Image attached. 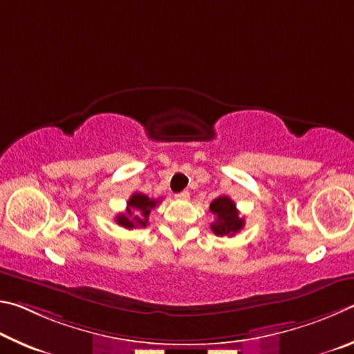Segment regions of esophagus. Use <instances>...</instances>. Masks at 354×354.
Segmentation results:
<instances>
[{
	"label": "esophagus",
	"instance_id": "esophagus-1",
	"mask_svg": "<svg viewBox=\"0 0 354 354\" xmlns=\"http://www.w3.org/2000/svg\"><path fill=\"white\" fill-rule=\"evenodd\" d=\"M176 197H177V199H180V201H188L189 199V191L185 189V191H182V193H178Z\"/></svg>",
	"mask_w": 354,
	"mask_h": 354
}]
</instances>
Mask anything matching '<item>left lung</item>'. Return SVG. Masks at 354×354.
Listing matches in <instances>:
<instances>
[{"label":"left lung","instance_id":"8db88e82","mask_svg":"<svg viewBox=\"0 0 354 354\" xmlns=\"http://www.w3.org/2000/svg\"><path fill=\"white\" fill-rule=\"evenodd\" d=\"M209 212L214 214L212 230L216 236H234L244 227V218H239V212L228 196H219L209 203Z\"/></svg>","mask_w":354,"mask_h":354}]
</instances>
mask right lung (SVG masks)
<instances>
[{
    "label": "right lung",
    "instance_id": "add662e5",
    "mask_svg": "<svg viewBox=\"0 0 354 354\" xmlns=\"http://www.w3.org/2000/svg\"><path fill=\"white\" fill-rule=\"evenodd\" d=\"M161 199L153 201L151 197H147L146 194L141 193H133L130 196V199L127 202V208L126 213H120L115 218L116 224L121 225L124 228H140V227H146L149 222V214H151V209L155 208L160 203Z\"/></svg>",
    "mask_w": 354,
    "mask_h": 354
}]
</instances>
